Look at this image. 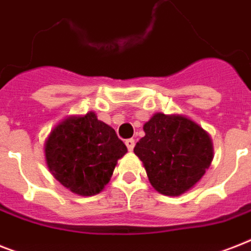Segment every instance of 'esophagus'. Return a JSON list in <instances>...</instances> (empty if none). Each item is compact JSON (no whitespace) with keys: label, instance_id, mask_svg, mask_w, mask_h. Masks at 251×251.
I'll list each match as a JSON object with an SVG mask.
<instances>
[{"label":"esophagus","instance_id":"obj_1","mask_svg":"<svg viewBox=\"0 0 251 251\" xmlns=\"http://www.w3.org/2000/svg\"><path fill=\"white\" fill-rule=\"evenodd\" d=\"M125 144H126V147H127V150L130 151V152H131L132 150H134V146H135V142H134V139H127L125 142Z\"/></svg>","mask_w":251,"mask_h":251}]
</instances>
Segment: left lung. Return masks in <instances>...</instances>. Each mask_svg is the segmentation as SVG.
Segmentation results:
<instances>
[{"mask_svg":"<svg viewBox=\"0 0 251 251\" xmlns=\"http://www.w3.org/2000/svg\"><path fill=\"white\" fill-rule=\"evenodd\" d=\"M146 135L134 153L143 162L157 192L180 196L193 188L210 168L213 140L206 130L183 115L154 113L144 124Z\"/></svg>","mask_w":251,"mask_h":251,"instance_id":"obj_1","label":"left lung"}]
</instances>
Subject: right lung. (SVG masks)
<instances>
[{
    "instance_id": "1",
    "label": "right lung",
    "mask_w": 251,
    "mask_h": 251,
    "mask_svg": "<svg viewBox=\"0 0 251 251\" xmlns=\"http://www.w3.org/2000/svg\"><path fill=\"white\" fill-rule=\"evenodd\" d=\"M49 172L79 196L100 193L109 183L117 161L127 148L95 112L68 116L51 129L44 144Z\"/></svg>"
}]
</instances>
